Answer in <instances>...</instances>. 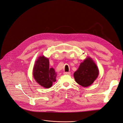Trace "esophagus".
<instances>
[{
	"label": "esophagus",
	"instance_id": "esophagus-1",
	"mask_svg": "<svg viewBox=\"0 0 123 123\" xmlns=\"http://www.w3.org/2000/svg\"><path fill=\"white\" fill-rule=\"evenodd\" d=\"M70 73H71L69 72H64V74H66V75H70Z\"/></svg>",
	"mask_w": 123,
	"mask_h": 123
}]
</instances>
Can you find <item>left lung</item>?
I'll use <instances>...</instances> for the list:
<instances>
[{"mask_svg":"<svg viewBox=\"0 0 123 123\" xmlns=\"http://www.w3.org/2000/svg\"><path fill=\"white\" fill-rule=\"evenodd\" d=\"M98 75V68L89 57L81 63L79 68L74 73V77L76 82L85 87L91 85Z\"/></svg>","mask_w":123,"mask_h":123,"instance_id":"8db88e82","label":"left lung"}]
</instances>
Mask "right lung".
<instances>
[{"instance_id":"1","label":"right lung","mask_w":123,"mask_h":123,"mask_svg":"<svg viewBox=\"0 0 123 123\" xmlns=\"http://www.w3.org/2000/svg\"><path fill=\"white\" fill-rule=\"evenodd\" d=\"M57 74L52 68L49 67V59L40 56L35 62L33 69V76L36 82L46 88H50L56 81Z\"/></svg>"}]
</instances>
